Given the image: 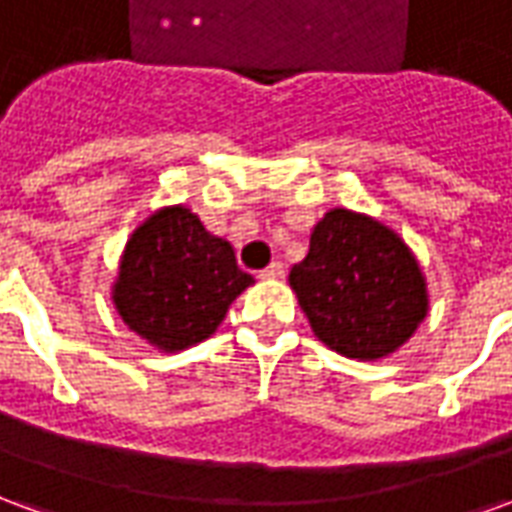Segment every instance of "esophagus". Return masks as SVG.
I'll return each mask as SVG.
<instances>
[{
  "mask_svg": "<svg viewBox=\"0 0 512 512\" xmlns=\"http://www.w3.org/2000/svg\"><path fill=\"white\" fill-rule=\"evenodd\" d=\"M282 277H285V266H282L279 260H274L271 266L260 271V279H282Z\"/></svg>",
  "mask_w": 512,
  "mask_h": 512,
  "instance_id": "1",
  "label": "esophagus"
}]
</instances>
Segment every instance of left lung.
Here are the masks:
<instances>
[{
  "mask_svg": "<svg viewBox=\"0 0 512 512\" xmlns=\"http://www.w3.org/2000/svg\"><path fill=\"white\" fill-rule=\"evenodd\" d=\"M288 282L315 337L359 362L395 354L428 315V282L406 241L348 208L323 213Z\"/></svg>",
  "mask_w": 512,
  "mask_h": 512,
  "instance_id": "1",
  "label": "left lung"
}]
</instances>
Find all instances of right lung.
<instances>
[{
	"label": "right lung",
	"mask_w": 512,
	"mask_h": 512,
	"mask_svg": "<svg viewBox=\"0 0 512 512\" xmlns=\"http://www.w3.org/2000/svg\"><path fill=\"white\" fill-rule=\"evenodd\" d=\"M252 282L230 241L208 233L186 205H167L128 238L112 301L131 332L175 354L208 340Z\"/></svg>",
	"instance_id": "obj_1"
}]
</instances>
